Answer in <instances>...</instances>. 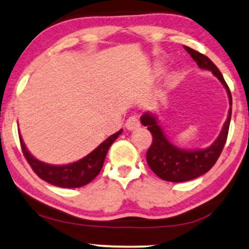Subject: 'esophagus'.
Wrapping results in <instances>:
<instances>
[{
  "label": "esophagus",
  "mask_w": 249,
  "mask_h": 249,
  "mask_svg": "<svg viewBox=\"0 0 249 249\" xmlns=\"http://www.w3.org/2000/svg\"><path fill=\"white\" fill-rule=\"evenodd\" d=\"M141 125V122H140V119L137 118L136 115H131L128 118L127 122H125V127H127L128 130H134V129H137Z\"/></svg>",
  "instance_id": "esophagus-1"
}]
</instances>
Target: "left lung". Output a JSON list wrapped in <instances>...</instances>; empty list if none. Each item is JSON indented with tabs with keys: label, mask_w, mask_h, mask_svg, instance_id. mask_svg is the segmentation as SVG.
Here are the masks:
<instances>
[{
	"label": "left lung",
	"mask_w": 249,
	"mask_h": 249,
	"mask_svg": "<svg viewBox=\"0 0 249 249\" xmlns=\"http://www.w3.org/2000/svg\"><path fill=\"white\" fill-rule=\"evenodd\" d=\"M185 50L190 54L193 60L197 63L201 69L210 70L219 79L220 83L226 89L229 96L230 105L232 106L231 91L224 79L222 72L214 66L213 61L205 55L198 53L192 48L185 46ZM232 107L229 109V116L223 129L217 140L211 144L209 148L201 150H183L172 144L164 131L158 124L157 116L151 113H144L141 116V122L146 125L152 135V144L146 152V161L149 167L155 172L160 179L171 182H183L193 180L207 173L216 164L223 151L226 140H228L230 121H231Z\"/></svg>",
	"instance_id": "obj_1"
}]
</instances>
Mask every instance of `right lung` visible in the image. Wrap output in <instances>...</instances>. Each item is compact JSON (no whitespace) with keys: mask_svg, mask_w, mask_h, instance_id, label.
<instances>
[{"mask_svg":"<svg viewBox=\"0 0 249 249\" xmlns=\"http://www.w3.org/2000/svg\"><path fill=\"white\" fill-rule=\"evenodd\" d=\"M121 133L122 129H120L118 133L113 134L84 158L79 159L72 164L61 165V166L46 164V162L36 159L26 149L20 135L19 141L21 151L25 156L27 162L40 179L45 180L51 185L61 187V188H77V187L88 185L99 174L109 146Z\"/></svg>","mask_w":249,"mask_h":249,"instance_id":"1","label":"right lung"}]
</instances>
